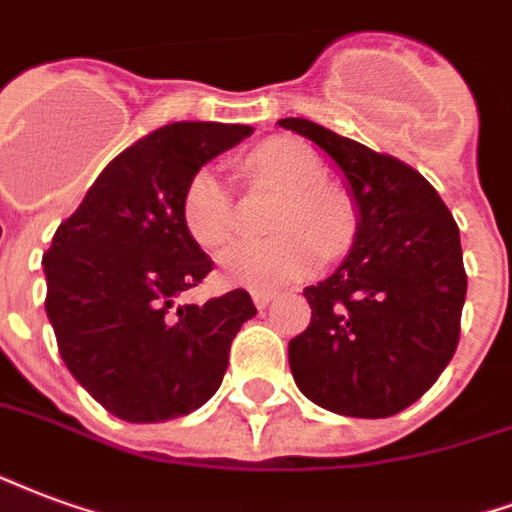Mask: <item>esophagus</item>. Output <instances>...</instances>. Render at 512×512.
<instances>
[{
    "mask_svg": "<svg viewBox=\"0 0 512 512\" xmlns=\"http://www.w3.org/2000/svg\"><path fill=\"white\" fill-rule=\"evenodd\" d=\"M272 300H275V294L272 292H253V302H256V308H267Z\"/></svg>",
    "mask_w": 512,
    "mask_h": 512,
    "instance_id": "34e87169",
    "label": "esophagus"
}]
</instances>
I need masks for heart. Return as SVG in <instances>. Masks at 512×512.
Instances as JSON below:
<instances>
[{
	"label": "heart",
	"mask_w": 512,
	"mask_h": 512,
	"mask_svg": "<svg viewBox=\"0 0 512 512\" xmlns=\"http://www.w3.org/2000/svg\"><path fill=\"white\" fill-rule=\"evenodd\" d=\"M248 174L286 193L267 242H234L218 256L223 281L253 292H272L319 272L324 251L341 253L352 237V215L327 185L322 158L297 138H275L248 158ZM182 223L201 248H218L234 231V196L215 169H199L179 201Z\"/></svg>",
	"instance_id": "heart-1"
}]
</instances>
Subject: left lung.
Segmentation results:
<instances>
[{
    "instance_id": "obj_1",
    "label": "left lung",
    "mask_w": 512,
    "mask_h": 512,
    "mask_svg": "<svg viewBox=\"0 0 512 512\" xmlns=\"http://www.w3.org/2000/svg\"><path fill=\"white\" fill-rule=\"evenodd\" d=\"M281 128L333 160L357 212L341 267L305 286L308 330L289 341L300 393L327 412L390 417L414 404L453 360L466 272L453 215L401 160L311 119Z\"/></svg>"
}]
</instances>
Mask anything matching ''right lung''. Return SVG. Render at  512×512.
Listing matches in <instances>:
<instances>
[{"label": "right lung", "mask_w": 512, "mask_h": 512, "mask_svg": "<svg viewBox=\"0 0 512 512\" xmlns=\"http://www.w3.org/2000/svg\"><path fill=\"white\" fill-rule=\"evenodd\" d=\"M251 133V125L171 122L138 138L100 171L43 256L59 354L119 420L163 423L207 404L234 335L256 316L245 289L177 305L212 270L182 223V190Z\"/></svg>", "instance_id": "add662e5"}]
</instances>
